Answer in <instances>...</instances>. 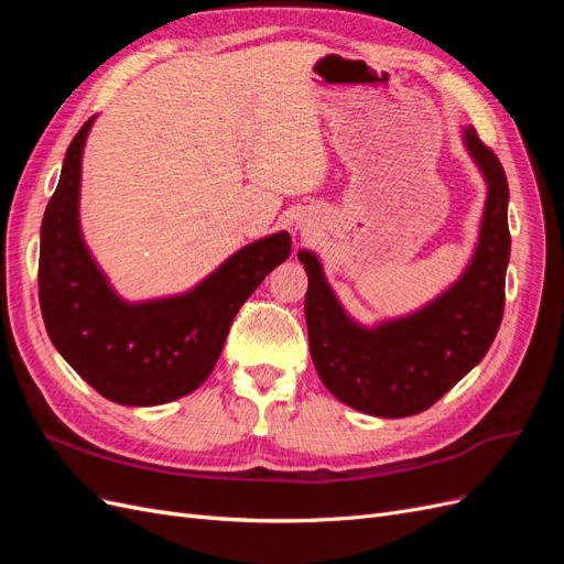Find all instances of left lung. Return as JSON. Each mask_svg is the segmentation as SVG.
<instances>
[{
  "instance_id": "8db88e82",
  "label": "left lung",
  "mask_w": 564,
  "mask_h": 564,
  "mask_svg": "<svg viewBox=\"0 0 564 564\" xmlns=\"http://www.w3.org/2000/svg\"><path fill=\"white\" fill-rule=\"evenodd\" d=\"M464 139L489 185L480 245L464 278L423 311L365 329L340 308L315 256L299 251L308 272L305 322L315 369L329 392L365 414L402 419L425 412L482 360L501 327L510 259L508 181L473 127Z\"/></svg>"
}]
</instances>
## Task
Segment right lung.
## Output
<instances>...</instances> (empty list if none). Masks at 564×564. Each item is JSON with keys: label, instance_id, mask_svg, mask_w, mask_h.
I'll return each instance as SVG.
<instances>
[{"label": "right lung", "instance_id": "right-lung-1", "mask_svg": "<svg viewBox=\"0 0 564 564\" xmlns=\"http://www.w3.org/2000/svg\"><path fill=\"white\" fill-rule=\"evenodd\" d=\"M84 124L65 152L40 242V305L51 344L100 395L129 406L164 404L199 388L224 350L230 324L292 237L245 247L191 294L129 305L108 286L79 235Z\"/></svg>", "mask_w": 564, "mask_h": 564}]
</instances>
